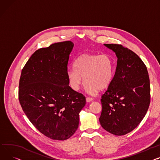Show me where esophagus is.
Returning <instances> with one entry per match:
<instances>
[{"label":"esophagus","mask_w":160,"mask_h":160,"mask_svg":"<svg viewBox=\"0 0 160 160\" xmlns=\"http://www.w3.org/2000/svg\"><path fill=\"white\" fill-rule=\"evenodd\" d=\"M92 98H90V97H87L86 98V102H92Z\"/></svg>","instance_id":"esophagus-1"}]
</instances>
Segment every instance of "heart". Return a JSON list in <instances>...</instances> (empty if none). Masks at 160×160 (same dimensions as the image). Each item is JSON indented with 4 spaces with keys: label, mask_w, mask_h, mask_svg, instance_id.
Instances as JSON below:
<instances>
[{
    "label": "heart",
    "mask_w": 160,
    "mask_h": 160,
    "mask_svg": "<svg viewBox=\"0 0 160 160\" xmlns=\"http://www.w3.org/2000/svg\"><path fill=\"white\" fill-rule=\"evenodd\" d=\"M74 67L68 68L67 75L71 88L80 89L83 81L89 94L105 89L111 83L114 73V63L108 55L83 54L74 62Z\"/></svg>",
    "instance_id": "b5f03b06"
}]
</instances>
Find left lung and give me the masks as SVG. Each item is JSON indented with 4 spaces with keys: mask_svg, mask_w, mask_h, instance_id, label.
<instances>
[{
    "mask_svg": "<svg viewBox=\"0 0 160 160\" xmlns=\"http://www.w3.org/2000/svg\"><path fill=\"white\" fill-rule=\"evenodd\" d=\"M116 55L112 81L102 96L99 118L108 132L122 136L140 124L149 107L151 88L146 66L135 52L120 44H104Z\"/></svg>",
    "mask_w": 160,
    "mask_h": 160,
    "instance_id": "obj_1",
    "label": "left lung"
}]
</instances>
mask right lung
I'll return each instance as SVG.
<instances>
[{"label": "right lung", "mask_w": 160, "mask_h": 160, "mask_svg": "<svg viewBox=\"0 0 160 160\" xmlns=\"http://www.w3.org/2000/svg\"><path fill=\"white\" fill-rule=\"evenodd\" d=\"M74 44L65 41L37 50L26 62L19 81L18 99L25 114L46 136L65 140L79 125L86 97L69 86L67 75Z\"/></svg>", "instance_id": "add662e5"}]
</instances>
